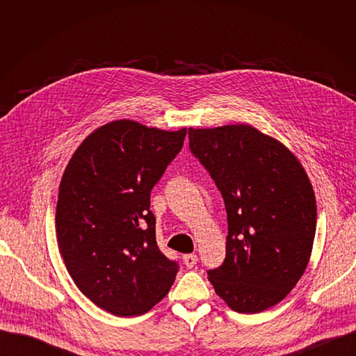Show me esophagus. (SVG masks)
Masks as SVG:
<instances>
[{"label":"esophagus","instance_id":"obj_1","mask_svg":"<svg viewBox=\"0 0 356 356\" xmlns=\"http://www.w3.org/2000/svg\"><path fill=\"white\" fill-rule=\"evenodd\" d=\"M182 261H184L186 267H188V268L195 267V264L197 263V255H195V254H187V255H182Z\"/></svg>","mask_w":356,"mask_h":356}]
</instances>
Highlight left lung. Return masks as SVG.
<instances>
[{
    "instance_id": "8db88e82",
    "label": "left lung",
    "mask_w": 356,
    "mask_h": 356,
    "mask_svg": "<svg viewBox=\"0 0 356 356\" xmlns=\"http://www.w3.org/2000/svg\"><path fill=\"white\" fill-rule=\"evenodd\" d=\"M190 152L221 191L229 234L224 263L208 270L225 303L258 314L303 276L316 232V200L289 149L248 124L188 129Z\"/></svg>"
}]
</instances>
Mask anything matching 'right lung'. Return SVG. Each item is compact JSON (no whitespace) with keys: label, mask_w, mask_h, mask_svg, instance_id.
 <instances>
[{"label":"right lung","mask_w":356,"mask_h":356,"mask_svg":"<svg viewBox=\"0 0 356 356\" xmlns=\"http://www.w3.org/2000/svg\"><path fill=\"white\" fill-rule=\"evenodd\" d=\"M186 135L111 122L84 139L63 172L60 255L81 293L115 316L145 314L175 281L179 266L159 250L149 195Z\"/></svg>","instance_id":"1"}]
</instances>
